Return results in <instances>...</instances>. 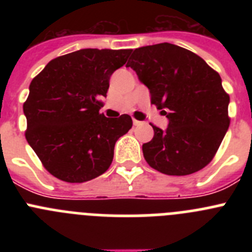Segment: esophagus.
Segmentation results:
<instances>
[{
	"label": "esophagus",
	"mask_w": 252,
	"mask_h": 252,
	"mask_svg": "<svg viewBox=\"0 0 252 252\" xmlns=\"http://www.w3.org/2000/svg\"><path fill=\"white\" fill-rule=\"evenodd\" d=\"M141 124H142L141 121H137V120L133 119V125H135V126H140V125H141Z\"/></svg>",
	"instance_id": "1"
}]
</instances>
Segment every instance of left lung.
Segmentation results:
<instances>
[{"mask_svg":"<svg viewBox=\"0 0 252 252\" xmlns=\"http://www.w3.org/2000/svg\"><path fill=\"white\" fill-rule=\"evenodd\" d=\"M126 66L150 91L168 117L142 145L149 165L166 175H188L211 162L230 126V95L221 77L193 51L161 43L135 49Z\"/></svg>","mask_w":252,"mask_h":252,"instance_id":"obj_1","label":"left lung"}]
</instances>
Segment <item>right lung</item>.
Here are the masks:
<instances>
[{
    "instance_id": "obj_1",
    "label": "right lung",
    "mask_w": 252,
    "mask_h": 252,
    "mask_svg": "<svg viewBox=\"0 0 252 252\" xmlns=\"http://www.w3.org/2000/svg\"><path fill=\"white\" fill-rule=\"evenodd\" d=\"M130 49H81L50 60L31 81L24 103L26 140L55 178L83 183L103 174L116 141L132 127L128 115L99 113L110 77Z\"/></svg>"
}]
</instances>
